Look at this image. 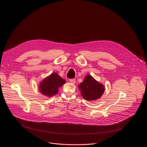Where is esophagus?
I'll return each mask as SVG.
<instances>
[{
    "label": "esophagus",
    "mask_w": 147,
    "mask_h": 147,
    "mask_svg": "<svg viewBox=\"0 0 147 147\" xmlns=\"http://www.w3.org/2000/svg\"><path fill=\"white\" fill-rule=\"evenodd\" d=\"M70 82L72 84H75L76 82V80L75 79H70Z\"/></svg>",
    "instance_id": "34e87169"
}]
</instances>
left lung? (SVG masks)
I'll list each match as a JSON object with an SVG mask.
<instances>
[{"label":"left lung","instance_id":"left-lung-1","mask_svg":"<svg viewBox=\"0 0 147 147\" xmlns=\"http://www.w3.org/2000/svg\"><path fill=\"white\" fill-rule=\"evenodd\" d=\"M78 89L82 98L88 101L99 99L105 91V87L102 84L90 74L87 75L84 80L80 84Z\"/></svg>","mask_w":147,"mask_h":147}]
</instances>
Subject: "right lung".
<instances>
[{
    "mask_svg": "<svg viewBox=\"0 0 147 147\" xmlns=\"http://www.w3.org/2000/svg\"><path fill=\"white\" fill-rule=\"evenodd\" d=\"M65 82V80L63 79L57 73H53L40 82L39 90L42 95L51 97L59 92V88Z\"/></svg>",
    "mask_w": 147,
    "mask_h": 147,
    "instance_id": "add662e5",
    "label": "right lung"
}]
</instances>
